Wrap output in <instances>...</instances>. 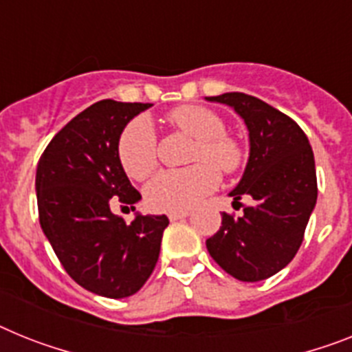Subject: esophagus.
<instances>
[{"label":"esophagus","instance_id":"1","mask_svg":"<svg viewBox=\"0 0 352 352\" xmlns=\"http://www.w3.org/2000/svg\"><path fill=\"white\" fill-rule=\"evenodd\" d=\"M186 217H190V212H188V211H173V212H170V214H168V218H170L171 221L182 220V218H186Z\"/></svg>","mask_w":352,"mask_h":352}]
</instances>
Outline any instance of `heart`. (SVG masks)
<instances>
[{"instance_id": "1", "label": "heart", "mask_w": 352, "mask_h": 352, "mask_svg": "<svg viewBox=\"0 0 352 352\" xmlns=\"http://www.w3.org/2000/svg\"><path fill=\"white\" fill-rule=\"evenodd\" d=\"M170 123L197 140L188 170L161 171L146 186V202L157 211H186L214 191L220 184V168L234 173L245 161V150L232 135L226 134V121L202 105H181L168 116ZM118 161L126 175L144 181L157 168V138L148 118L138 116L123 129L118 140Z\"/></svg>"}]
</instances>
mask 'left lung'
Returning <instances> with one entry per match:
<instances>
[{"instance_id": "obj_1", "label": "left lung", "mask_w": 352, "mask_h": 352, "mask_svg": "<svg viewBox=\"0 0 352 352\" xmlns=\"http://www.w3.org/2000/svg\"><path fill=\"white\" fill-rule=\"evenodd\" d=\"M241 116L249 131V162L229 197H250L241 217L223 212L206 241L211 258L245 283L272 277L294 259L317 204V173L308 138L297 123L245 93L208 96Z\"/></svg>"}]
</instances>
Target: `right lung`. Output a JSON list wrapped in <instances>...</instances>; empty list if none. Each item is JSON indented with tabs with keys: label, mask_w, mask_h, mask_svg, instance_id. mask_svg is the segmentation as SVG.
Wrapping results in <instances>:
<instances>
[{
	"label": "right lung",
	"mask_w": 352,
	"mask_h": 352,
	"mask_svg": "<svg viewBox=\"0 0 352 352\" xmlns=\"http://www.w3.org/2000/svg\"><path fill=\"white\" fill-rule=\"evenodd\" d=\"M152 103L102 100L55 134L35 173L43 232L58 261L82 288L109 299L131 297L155 268L164 214H135L131 223L112 204L134 209L141 199L118 161L126 123Z\"/></svg>",
	"instance_id": "right-lung-1"
}]
</instances>
